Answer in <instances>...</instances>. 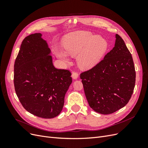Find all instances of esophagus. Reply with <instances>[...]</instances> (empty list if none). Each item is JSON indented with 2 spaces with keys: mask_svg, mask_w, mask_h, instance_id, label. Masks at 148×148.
Segmentation results:
<instances>
[{
  "mask_svg": "<svg viewBox=\"0 0 148 148\" xmlns=\"http://www.w3.org/2000/svg\"><path fill=\"white\" fill-rule=\"evenodd\" d=\"M78 77V73L77 72H76V71H73L72 73V78L73 79H77Z\"/></svg>",
  "mask_w": 148,
  "mask_h": 148,
  "instance_id": "esophagus-1",
  "label": "esophagus"
}]
</instances>
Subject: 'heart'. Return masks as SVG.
Instances as JSON below:
<instances>
[{"label":"heart","instance_id":"heart-1","mask_svg":"<svg viewBox=\"0 0 148 148\" xmlns=\"http://www.w3.org/2000/svg\"><path fill=\"white\" fill-rule=\"evenodd\" d=\"M66 53L55 49L56 56L64 61L68 60V55L77 56V63L80 69L89 70L95 66L106 53L108 44L106 40L91 32L78 31L68 34L63 41Z\"/></svg>","mask_w":148,"mask_h":148}]
</instances>
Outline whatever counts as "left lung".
<instances>
[{
    "instance_id": "1",
    "label": "left lung",
    "mask_w": 148,
    "mask_h": 148,
    "mask_svg": "<svg viewBox=\"0 0 148 148\" xmlns=\"http://www.w3.org/2000/svg\"><path fill=\"white\" fill-rule=\"evenodd\" d=\"M115 46L104 59L80 74L85 96L94 110L110 114L128 102L135 85L136 72L130 52L115 35Z\"/></svg>"
}]
</instances>
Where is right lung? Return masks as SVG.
I'll return each mask as SVG.
<instances>
[{"instance_id":"right-lung-1","label":"right lung","mask_w":148,"mask_h":148,"mask_svg":"<svg viewBox=\"0 0 148 148\" xmlns=\"http://www.w3.org/2000/svg\"><path fill=\"white\" fill-rule=\"evenodd\" d=\"M41 33L26 37L14 64V86L24 108L34 115L54 118L61 112L72 82L68 70L56 69Z\"/></svg>"}]
</instances>
